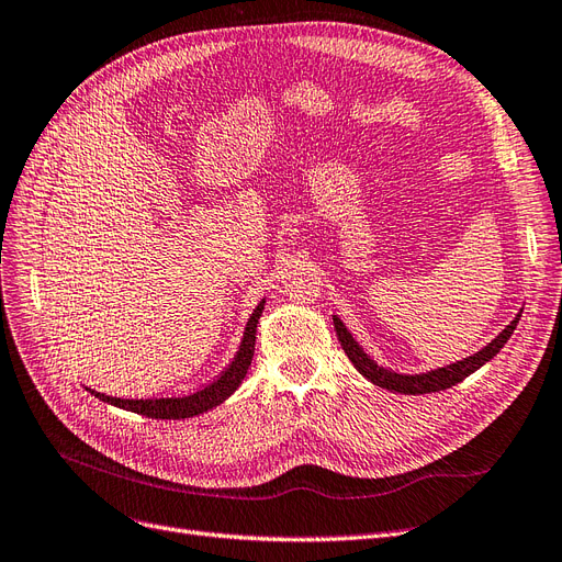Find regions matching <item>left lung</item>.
<instances>
[{
	"mask_svg": "<svg viewBox=\"0 0 562 562\" xmlns=\"http://www.w3.org/2000/svg\"><path fill=\"white\" fill-rule=\"evenodd\" d=\"M518 321H520V314L512 323H508V326L495 339H492V342L485 349L469 356V359H464V361H457L448 368L424 372V375H398V372L384 370L382 366L372 361L370 356L359 347V342H356V339L351 337V333L345 328V323L339 321L337 316H333L337 339L342 342V349L349 356V361L356 366V370H359L361 375L366 380H370L372 384H378V386L389 389V391H398V394H431V391H443V389L454 386L457 382H462L464 378L471 375V372H475L481 366H485L490 359H495L499 349L506 345V339L514 335Z\"/></svg>",
	"mask_w": 562,
	"mask_h": 562,
	"instance_id": "1",
	"label": "left lung"
}]
</instances>
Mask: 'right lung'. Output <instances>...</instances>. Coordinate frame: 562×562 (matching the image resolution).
Masks as SVG:
<instances>
[{"mask_svg":"<svg viewBox=\"0 0 562 562\" xmlns=\"http://www.w3.org/2000/svg\"><path fill=\"white\" fill-rule=\"evenodd\" d=\"M265 310V300L255 307L252 316L248 318V326L244 333V342L236 351L234 361L229 363V368H225L223 375H220L215 382H211L209 386L199 389L196 394L190 396H180V398H140V401H133V398H112L105 394H98V391H91L100 401H105L110 405L116 407H124V411L131 413H138L151 419H184V417H194L211 411V407L220 405L225 398H229L236 386L241 384V380L246 378V372L250 368L252 361V351H255V330H258V318Z\"/></svg>","mask_w":562,"mask_h":562,"instance_id":"1","label":"right lung"}]
</instances>
